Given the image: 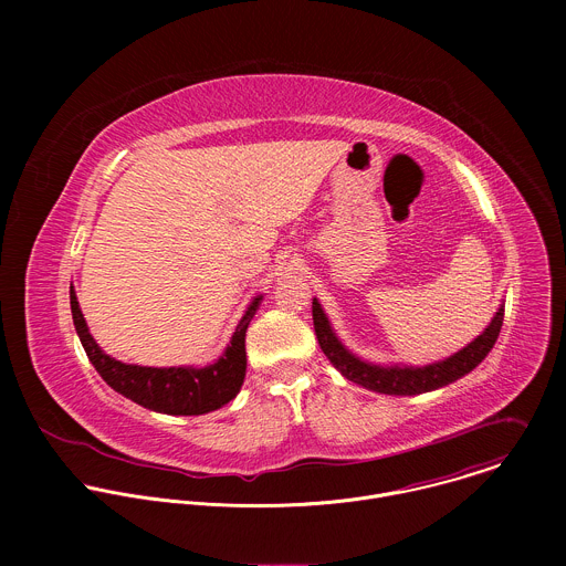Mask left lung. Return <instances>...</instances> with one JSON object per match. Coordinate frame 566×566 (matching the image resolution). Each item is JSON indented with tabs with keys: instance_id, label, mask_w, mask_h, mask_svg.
Masks as SVG:
<instances>
[{
	"instance_id": "left-lung-1",
	"label": "left lung",
	"mask_w": 566,
	"mask_h": 566,
	"mask_svg": "<svg viewBox=\"0 0 566 566\" xmlns=\"http://www.w3.org/2000/svg\"><path fill=\"white\" fill-rule=\"evenodd\" d=\"M504 322V306L497 308L491 325L481 336H476L468 347L457 352L454 356L426 365V367H408V365H371L354 356L334 334L329 317L322 311L319 302L313 297V327L319 343V349L332 360V365L352 382H358L371 391L389 394V396H415L423 391H432L454 382L457 378L470 374L493 349Z\"/></svg>"
}]
</instances>
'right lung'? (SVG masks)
Returning a JSON list of instances; mask_svg holds the SVG:
<instances>
[{
	"mask_svg": "<svg viewBox=\"0 0 566 566\" xmlns=\"http://www.w3.org/2000/svg\"><path fill=\"white\" fill-rule=\"evenodd\" d=\"M69 297L77 338L83 343L92 365L112 389L138 402V406L160 415L197 417L219 410L239 394L247 376V329L262 302V295L253 297L244 317L239 319L230 345L219 360L208 367H140L120 363L107 356L92 338L73 286Z\"/></svg>",
	"mask_w": 566,
	"mask_h": 566,
	"instance_id": "right-lung-1",
	"label": "right lung"
}]
</instances>
